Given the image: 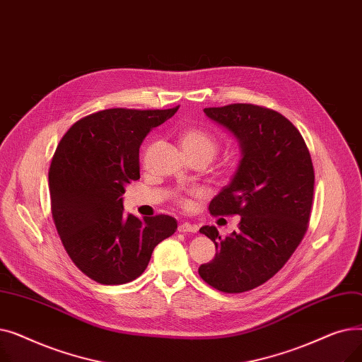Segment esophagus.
<instances>
[{
	"instance_id": "34e87169",
	"label": "esophagus",
	"mask_w": 362,
	"mask_h": 362,
	"mask_svg": "<svg viewBox=\"0 0 362 362\" xmlns=\"http://www.w3.org/2000/svg\"><path fill=\"white\" fill-rule=\"evenodd\" d=\"M177 230L182 232V233H197L198 226L197 224H191V223H187V221H183V223L179 224Z\"/></svg>"
}]
</instances>
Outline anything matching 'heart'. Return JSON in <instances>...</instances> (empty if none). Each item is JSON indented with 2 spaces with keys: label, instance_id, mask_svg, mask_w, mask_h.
<instances>
[{
  "label": "heart",
  "instance_id": "heart-1",
  "mask_svg": "<svg viewBox=\"0 0 362 362\" xmlns=\"http://www.w3.org/2000/svg\"><path fill=\"white\" fill-rule=\"evenodd\" d=\"M179 142L187 158L204 157L211 160L218 149L217 141L210 135V133L199 127L183 129L179 135ZM177 201L183 206L189 205V199L186 197H179Z\"/></svg>",
  "mask_w": 362,
  "mask_h": 362
}]
</instances>
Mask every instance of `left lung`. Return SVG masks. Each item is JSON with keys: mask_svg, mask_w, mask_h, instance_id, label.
Segmentation results:
<instances>
[{"mask_svg": "<svg viewBox=\"0 0 362 362\" xmlns=\"http://www.w3.org/2000/svg\"><path fill=\"white\" fill-rule=\"evenodd\" d=\"M204 112L229 130L242 151L233 179L208 210L214 217L240 216V221L224 239L214 226L201 227L217 252L198 273L217 291L242 293L272 279L305 236L314 167L299 130L274 110L230 104Z\"/></svg>", "mask_w": 362, "mask_h": 362, "instance_id": "left-lung-1", "label": "left lung"}]
</instances>
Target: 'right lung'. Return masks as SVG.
Listing matches in <instances>:
<instances>
[{
    "label": "right lung",
    "instance_id": "1",
    "mask_svg": "<svg viewBox=\"0 0 362 362\" xmlns=\"http://www.w3.org/2000/svg\"><path fill=\"white\" fill-rule=\"evenodd\" d=\"M177 110H103L76 122L57 146L48 173L51 213L69 257L89 279L135 280L156 246L176 232L170 216L124 214L123 194L139 179V146L148 132Z\"/></svg>",
    "mask_w": 362,
    "mask_h": 362
}]
</instances>
